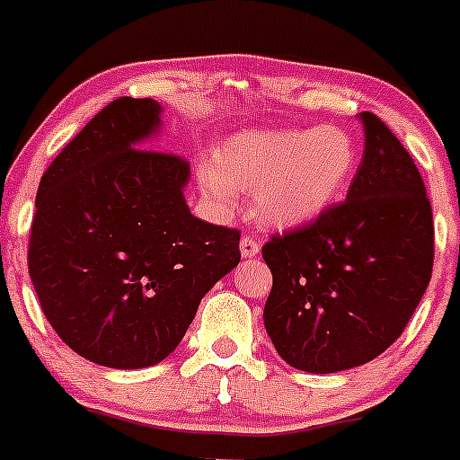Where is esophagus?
<instances>
[{"mask_svg": "<svg viewBox=\"0 0 460 460\" xmlns=\"http://www.w3.org/2000/svg\"><path fill=\"white\" fill-rule=\"evenodd\" d=\"M240 252H243V258H253L258 256L260 252V240L256 235H247V238L240 240Z\"/></svg>", "mask_w": 460, "mask_h": 460, "instance_id": "obj_1", "label": "esophagus"}]
</instances>
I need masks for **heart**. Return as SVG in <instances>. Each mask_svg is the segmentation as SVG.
Here are the masks:
<instances>
[{"instance_id":"heart-1","label":"heart","mask_w":460,"mask_h":460,"mask_svg":"<svg viewBox=\"0 0 460 460\" xmlns=\"http://www.w3.org/2000/svg\"><path fill=\"white\" fill-rule=\"evenodd\" d=\"M356 162L354 137L336 124L238 133L216 148V169H204L202 182L220 200H231L234 189L256 191L260 220L294 226L341 198Z\"/></svg>"}]
</instances>
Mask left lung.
<instances>
[{
	"label": "left lung",
	"mask_w": 460,
	"mask_h": 460,
	"mask_svg": "<svg viewBox=\"0 0 460 460\" xmlns=\"http://www.w3.org/2000/svg\"><path fill=\"white\" fill-rule=\"evenodd\" d=\"M365 153L347 200L273 234L264 327L282 360L312 374L358 367L410 323L434 267V220L410 151L378 115L360 113Z\"/></svg>",
	"instance_id": "left-lung-1"
}]
</instances>
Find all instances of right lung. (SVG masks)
<instances>
[{"label": "right lung", "instance_id": "1", "mask_svg": "<svg viewBox=\"0 0 460 460\" xmlns=\"http://www.w3.org/2000/svg\"><path fill=\"white\" fill-rule=\"evenodd\" d=\"M151 97H118L41 175L29 273L58 336L97 365L164 360L202 296L240 262V231L191 216L189 162L142 146L160 124Z\"/></svg>", "mask_w": 460, "mask_h": 460}]
</instances>
